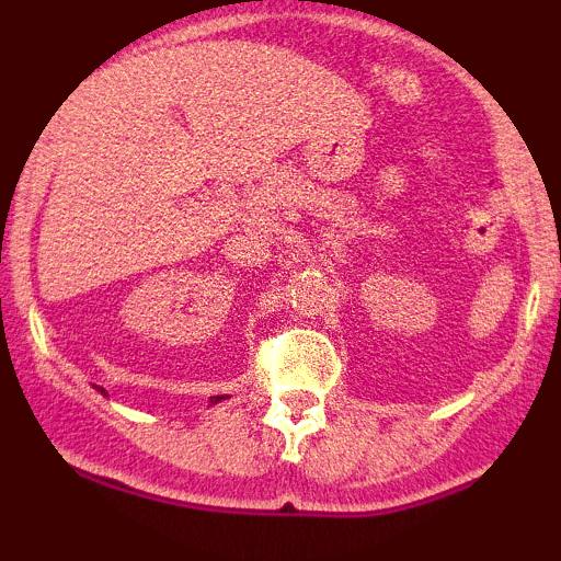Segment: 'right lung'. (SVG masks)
Listing matches in <instances>:
<instances>
[{
  "mask_svg": "<svg viewBox=\"0 0 561 561\" xmlns=\"http://www.w3.org/2000/svg\"><path fill=\"white\" fill-rule=\"evenodd\" d=\"M96 390H100V392H105V388H96ZM218 401H221V398H216V401H214V403H218Z\"/></svg>",
  "mask_w": 561,
  "mask_h": 561,
  "instance_id": "1",
  "label": "right lung"
}]
</instances>
